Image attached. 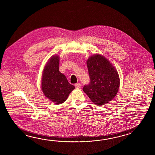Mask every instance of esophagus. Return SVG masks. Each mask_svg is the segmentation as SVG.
I'll return each instance as SVG.
<instances>
[{"mask_svg":"<svg viewBox=\"0 0 155 155\" xmlns=\"http://www.w3.org/2000/svg\"><path fill=\"white\" fill-rule=\"evenodd\" d=\"M80 86H81L80 85V84H79V83L75 84V87L77 88V89H79L80 87Z\"/></svg>","mask_w":155,"mask_h":155,"instance_id":"obj_1","label":"esophagus"}]
</instances>
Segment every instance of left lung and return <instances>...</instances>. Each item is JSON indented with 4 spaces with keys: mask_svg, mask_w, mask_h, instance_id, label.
Wrapping results in <instances>:
<instances>
[{
    "mask_svg": "<svg viewBox=\"0 0 155 155\" xmlns=\"http://www.w3.org/2000/svg\"><path fill=\"white\" fill-rule=\"evenodd\" d=\"M90 81L83 87V91L96 105L111 101L118 92L119 74L105 57L99 54L87 60Z\"/></svg>",
    "mask_w": 155,
    "mask_h": 155,
    "instance_id": "8db88e82",
    "label": "left lung"
}]
</instances>
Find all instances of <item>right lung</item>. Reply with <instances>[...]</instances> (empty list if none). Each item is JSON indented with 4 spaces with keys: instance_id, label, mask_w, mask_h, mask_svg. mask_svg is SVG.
Segmentation results:
<instances>
[{
    "instance_id": "right-lung-1",
    "label": "right lung",
    "mask_w": 155,
    "mask_h": 155,
    "mask_svg": "<svg viewBox=\"0 0 155 155\" xmlns=\"http://www.w3.org/2000/svg\"><path fill=\"white\" fill-rule=\"evenodd\" d=\"M59 58L53 56L47 63L43 71L41 89L48 99L59 105L65 102L75 86L68 82L59 70Z\"/></svg>"
}]
</instances>
